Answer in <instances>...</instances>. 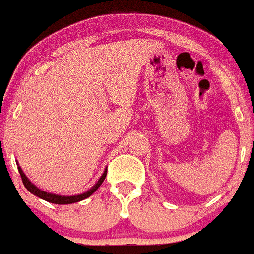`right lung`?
Instances as JSON below:
<instances>
[{
  "label": "right lung",
  "instance_id": "right-lung-1",
  "mask_svg": "<svg viewBox=\"0 0 254 254\" xmlns=\"http://www.w3.org/2000/svg\"><path fill=\"white\" fill-rule=\"evenodd\" d=\"M17 168H19V173L22 178V184H24V186L26 187V189L29 190V191H30L33 195L38 196V197L43 198V200L48 201V202H52V204H58V205L74 204V202H78V201H82V200H84V198L90 197V196L95 192L96 190L101 186L102 182H104V180H105V177H106V173H107V168H105L104 173H102L101 177L99 178V181L96 182V184L93 185L90 190H87L86 192L79 193V195H73V196H61V195H56V193L47 192V191H43V190L38 189V187H36L35 185H34L33 182H31L30 180L26 177V175L24 173V171L21 170V167L19 166Z\"/></svg>",
  "mask_w": 254,
  "mask_h": 254
}]
</instances>
